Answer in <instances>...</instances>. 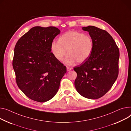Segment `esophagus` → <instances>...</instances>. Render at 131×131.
Wrapping results in <instances>:
<instances>
[{
	"mask_svg": "<svg viewBox=\"0 0 131 131\" xmlns=\"http://www.w3.org/2000/svg\"><path fill=\"white\" fill-rule=\"evenodd\" d=\"M72 68L70 67H68V66H67V71L68 72V71H70L71 70H72Z\"/></svg>",
	"mask_w": 131,
	"mask_h": 131,
	"instance_id": "34e87169",
	"label": "esophagus"
}]
</instances>
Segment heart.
Listing matches in <instances>:
<instances>
[{"mask_svg": "<svg viewBox=\"0 0 131 131\" xmlns=\"http://www.w3.org/2000/svg\"><path fill=\"white\" fill-rule=\"evenodd\" d=\"M93 48L91 37L83 32L71 31L61 36L58 41L51 42L50 49L54 57L62 60L67 51L65 61L67 63H73L75 61L82 63L91 56Z\"/></svg>", "mask_w": 131, "mask_h": 131, "instance_id": "heart-1", "label": "heart"}]
</instances>
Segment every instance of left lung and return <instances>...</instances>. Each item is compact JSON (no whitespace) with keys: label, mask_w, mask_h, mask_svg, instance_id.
<instances>
[{"label":"left lung","mask_w":131,"mask_h":131,"mask_svg":"<svg viewBox=\"0 0 131 131\" xmlns=\"http://www.w3.org/2000/svg\"><path fill=\"white\" fill-rule=\"evenodd\" d=\"M93 42L90 57L74 68L77 73L75 86L83 97L97 99L112 87L118 75L119 49L110 34L93 26L83 27Z\"/></svg>","instance_id":"1"}]
</instances>
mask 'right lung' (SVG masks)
I'll return each mask as SVG.
<instances>
[{
	"label": "right lung",
	"instance_id": "right-lung-1",
	"mask_svg": "<svg viewBox=\"0 0 131 131\" xmlns=\"http://www.w3.org/2000/svg\"><path fill=\"white\" fill-rule=\"evenodd\" d=\"M60 30L50 26L31 28L17 41L13 66L20 90L30 99L45 102L57 93L66 67L51 53L50 45Z\"/></svg>",
	"mask_w": 131,
	"mask_h": 131
}]
</instances>
